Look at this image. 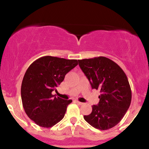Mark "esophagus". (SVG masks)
<instances>
[{
  "instance_id": "34e87169",
  "label": "esophagus",
  "mask_w": 149,
  "mask_h": 149,
  "mask_svg": "<svg viewBox=\"0 0 149 149\" xmlns=\"http://www.w3.org/2000/svg\"><path fill=\"white\" fill-rule=\"evenodd\" d=\"M75 102H76V103L77 104H78V105H82V104H83V103H82V102H79V101H75Z\"/></svg>"
}]
</instances>
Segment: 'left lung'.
Listing matches in <instances>:
<instances>
[{
    "label": "left lung",
    "instance_id": "8db88e82",
    "mask_svg": "<svg viewBox=\"0 0 149 149\" xmlns=\"http://www.w3.org/2000/svg\"><path fill=\"white\" fill-rule=\"evenodd\" d=\"M92 89L99 90L98 105L84 119L101 130L116 126L129 109L132 100L130 85L123 70L109 58L97 57L78 60Z\"/></svg>",
    "mask_w": 149,
    "mask_h": 149
}]
</instances>
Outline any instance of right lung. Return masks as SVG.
Wrapping results in <instances>:
<instances>
[{"label": "right lung", "mask_w": 149, "mask_h": 149, "mask_svg": "<svg viewBox=\"0 0 149 149\" xmlns=\"http://www.w3.org/2000/svg\"><path fill=\"white\" fill-rule=\"evenodd\" d=\"M77 65V59L44 56L26 71L21 87L22 105L29 118L40 127H51L64 118L72 100L56 97L52 92Z\"/></svg>", "instance_id": "add662e5"}]
</instances>
